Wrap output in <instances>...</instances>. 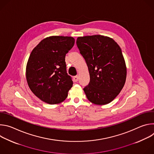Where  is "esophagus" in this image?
Masks as SVG:
<instances>
[{"label": "esophagus", "instance_id": "34e87169", "mask_svg": "<svg viewBox=\"0 0 154 154\" xmlns=\"http://www.w3.org/2000/svg\"><path fill=\"white\" fill-rule=\"evenodd\" d=\"M78 80H79V77H78V75H75V76L74 77V81L75 82H77Z\"/></svg>", "mask_w": 154, "mask_h": 154}]
</instances>
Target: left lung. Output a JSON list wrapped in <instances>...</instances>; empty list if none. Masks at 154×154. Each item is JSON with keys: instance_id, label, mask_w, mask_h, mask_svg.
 <instances>
[{"instance_id": "1", "label": "left lung", "mask_w": 154, "mask_h": 154, "mask_svg": "<svg viewBox=\"0 0 154 154\" xmlns=\"http://www.w3.org/2000/svg\"><path fill=\"white\" fill-rule=\"evenodd\" d=\"M76 44L85 58L90 81L83 90L91 102H111L124 86L127 69L122 51L111 38L102 35L79 37Z\"/></svg>"}]
</instances>
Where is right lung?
<instances>
[{"label": "right lung", "instance_id": "obj_1", "mask_svg": "<svg viewBox=\"0 0 154 154\" xmlns=\"http://www.w3.org/2000/svg\"><path fill=\"white\" fill-rule=\"evenodd\" d=\"M74 42L72 37L52 36L42 39L31 52L26 67L27 81L42 101L52 105L67 97L73 82L67 73L65 57Z\"/></svg>", "mask_w": 154, "mask_h": 154}]
</instances>
